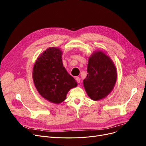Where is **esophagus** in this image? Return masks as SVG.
<instances>
[{
    "label": "esophagus",
    "instance_id": "obj_1",
    "mask_svg": "<svg viewBox=\"0 0 146 146\" xmlns=\"http://www.w3.org/2000/svg\"><path fill=\"white\" fill-rule=\"evenodd\" d=\"M75 79H76V81H77L78 83H79L80 82V79L79 77H76V78H75Z\"/></svg>",
    "mask_w": 146,
    "mask_h": 146
}]
</instances>
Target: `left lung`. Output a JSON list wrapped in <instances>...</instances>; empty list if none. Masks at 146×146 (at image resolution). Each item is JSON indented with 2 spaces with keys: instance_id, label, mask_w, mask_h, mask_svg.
Returning a JSON list of instances; mask_svg holds the SVG:
<instances>
[{
  "instance_id": "8db88e82",
  "label": "left lung",
  "mask_w": 146,
  "mask_h": 146,
  "mask_svg": "<svg viewBox=\"0 0 146 146\" xmlns=\"http://www.w3.org/2000/svg\"><path fill=\"white\" fill-rule=\"evenodd\" d=\"M117 76L110 58L102 51L94 52L89 59L87 77L83 80L88 95L94 101L105 98L113 89Z\"/></svg>"
}]
</instances>
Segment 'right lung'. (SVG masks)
Listing matches in <instances>:
<instances>
[{
    "instance_id": "add662e5",
    "label": "right lung",
    "mask_w": 146,
    "mask_h": 146,
    "mask_svg": "<svg viewBox=\"0 0 146 146\" xmlns=\"http://www.w3.org/2000/svg\"><path fill=\"white\" fill-rule=\"evenodd\" d=\"M62 51L56 47L46 50L33 68V80L39 94L54 104L63 102L70 89L78 85L63 66Z\"/></svg>"
}]
</instances>
